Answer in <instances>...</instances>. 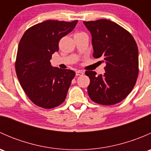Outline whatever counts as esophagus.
Listing matches in <instances>:
<instances>
[{"label":"esophagus","instance_id":"1","mask_svg":"<svg viewBox=\"0 0 151 151\" xmlns=\"http://www.w3.org/2000/svg\"><path fill=\"white\" fill-rule=\"evenodd\" d=\"M83 74V72L81 71H76V75L77 76H81Z\"/></svg>","mask_w":151,"mask_h":151}]
</instances>
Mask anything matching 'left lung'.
<instances>
[{
  "label": "left lung",
  "mask_w": 151,
  "mask_h": 151,
  "mask_svg": "<svg viewBox=\"0 0 151 151\" xmlns=\"http://www.w3.org/2000/svg\"><path fill=\"white\" fill-rule=\"evenodd\" d=\"M84 24L92 36L93 57L103 58L104 75L86 71L88 93L92 101L112 105L123 101L136 84L139 73L138 48L133 36L115 22L104 19Z\"/></svg>",
  "instance_id": "8db88e82"
}]
</instances>
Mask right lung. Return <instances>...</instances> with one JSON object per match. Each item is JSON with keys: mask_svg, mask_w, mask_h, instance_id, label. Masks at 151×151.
Returning <instances> with one entry per match:
<instances>
[{"mask_svg": "<svg viewBox=\"0 0 151 151\" xmlns=\"http://www.w3.org/2000/svg\"><path fill=\"white\" fill-rule=\"evenodd\" d=\"M77 22L45 21L28 28L19 42L15 62L17 76L29 99L40 107L52 109L65 101L75 72L52 67L50 59L58 51L60 39Z\"/></svg>", "mask_w": 151, "mask_h": 151, "instance_id": "add662e5", "label": "right lung"}]
</instances>
